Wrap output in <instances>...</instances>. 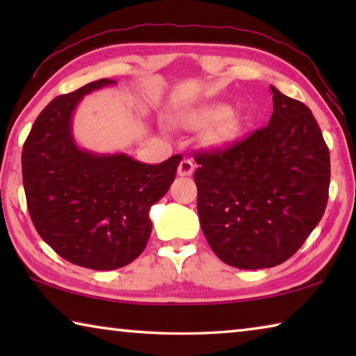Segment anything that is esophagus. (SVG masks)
Wrapping results in <instances>:
<instances>
[{"instance_id": "esophagus-1", "label": "esophagus", "mask_w": 356, "mask_h": 356, "mask_svg": "<svg viewBox=\"0 0 356 356\" xmlns=\"http://www.w3.org/2000/svg\"><path fill=\"white\" fill-rule=\"evenodd\" d=\"M193 171H195V163H193L190 159H184L179 163V168H177L179 176H191Z\"/></svg>"}]
</instances>
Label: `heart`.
<instances>
[{
    "mask_svg": "<svg viewBox=\"0 0 356 356\" xmlns=\"http://www.w3.org/2000/svg\"><path fill=\"white\" fill-rule=\"evenodd\" d=\"M182 122L188 127H207L209 141L215 146H226L236 141L243 130V120L236 111H229L227 105L209 104L186 113Z\"/></svg>",
    "mask_w": 356,
    "mask_h": 356,
    "instance_id": "b5f03b06",
    "label": "heart"
}]
</instances>
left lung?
<instances>
[{"instance_id": "1", "label": "left lung", "mask_w": 356, "mask_h": 356, "mask_svg": "<svg viewBox=\"0 0 356 356\" xmlns=\"http://www.w3.org/2000/svg\"><path fill=\"white\" fill-rule=\"evenodd\" d=\"M273 92L262 129L195 154L197 213L210 248L243 270L270 268L305 243L328 202L330 150L301 102Z\"/></svg>"}]
</instances>
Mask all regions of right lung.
Instances as JSON below:
<instances>
[{
  "label": "right lung",
  "mask_w": 356,
  "mask_h": 356,
  "mask_svg": "<svg viewBox=\"0 0 356 356\" xmlns=\"http://www.w3.org/2000/svg\"><path fill=\"white\" fill-rule=\"evenodd\" d=\"M116 81L102 78L59 95L34 120L22 152L23 186L39 236L80 267L116 270L146 248L149 210L170 190L182 155L146 165L125 154L76 146L72 114L83 95Z\"/></svg>",
  "instance_id": "add662e5"
}]
</instances>
